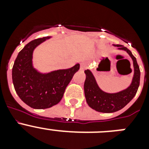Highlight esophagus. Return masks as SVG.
I'll return each instance as SVG.
<instances>
[{
    "instance_id": "34e87169",
    "label": "esophagus",
    "mask_w": 149,
    "mask_h": 149,
    "mask_svg": "<svg viewBox=\"0 0 149 149\" xmlns=\"http://www.w3.org/2000/svg\"><path fill=\"white\" fill-rule=\"evenodd\" d=\"M87 63H81V68H80V69H81V71H84V69H86V68H87Z\"/></svg>"
}]
</instances>
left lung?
<instances>
[{
  "instance_id": "8db88e82",
  "label": "left lung",
  "mask_w": 149,
  "mask_h": 149,
  "mask_svg": "<svg viewBox=\"0 0 149 149\" xmlns=\"http://www.w3.org/2000/svg\"><path fill=\"white\" fill-rule=\"evenodd\" d=\"M118 50L126 51L131 57L134 65V76L128 87L118 93H109L98 86L95 76L89 69L84 71L86 80L84 82V94L86 102L91 108L101 113H114L125 107L136 95L139 86L140 71L136 57L131 51L121 45H113Z\"/></svg>"
}]
</instances>
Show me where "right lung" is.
<instances>
[{
	"label": "right lung",
	"mask_w": 149,
	"mask_h": 149,
	"mask_svg": "<svg viewBox=\"0 0 149 149\" xmlns=\"http://www.w3.org/2000/svg\"><path fill=\"white\" fill-rule=\"evenodd\" d=\"M50 38H39L27 43L18 53L12 71L15 92L26 104L33 109L49 108L57 104L74 74L80 68L79 63L68 69L48 73H42L34 68L33 51Z\"/></svg>",
	"instance_id": "add662e5"
}]
</instances>
